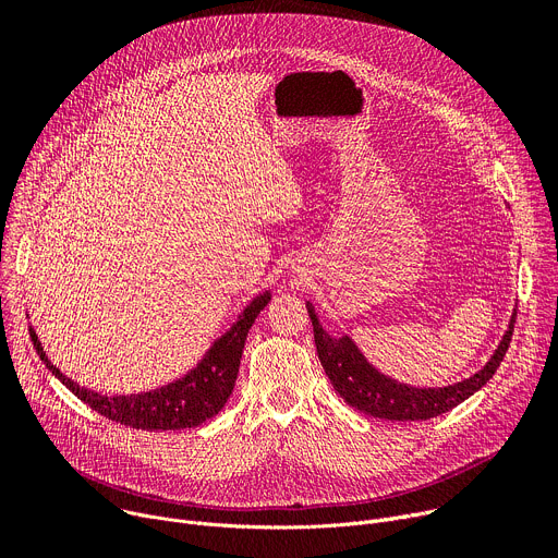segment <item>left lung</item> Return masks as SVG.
Returning <instances> with one entry per match:
<instances>
[{
  "label": "left lung",
  "instance_id": "obj_1",
  "mask_svg": "<svg viewBox=\"0 0 558 558\" xmlns=\"http://www.w3.org/2000/svg\"><path fill=\"white\" fill-rule=\"evenodd\" d=\"M307 312L314 325L316 352L333 390H337L352 408H356V411L390 422H420L437 417L451 411V408H456L464 399H469L473 392H477L496 375V369L511 343L515 323L513 314L498 350L487 361V365L473 377L444 388H413L381 375L379 369H375L365 361V356L359 352L350 337L331 339L318 323L312 303H307Z\"/></svg>",
  "mask_w": 558,
  "mask_h": 558
}]
</instances>
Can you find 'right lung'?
Listing matches in <instances>:
<instances>
[{"mask_svg":"<svg viewBox=\"0 0 558 558\" xmlns=\"http://www.w3.org/2000/svg\"><path fill=\"white\" fill-rule=\"evenodd\" d=\"M269 301V291L255 295L246 305V310L240 314L238 323L225 333V337L213 343V348L206 352V356L195 369H191L189 375L174 384L141 395L107 397L73 384L47 359V352L43 350V343L37 341V333L33 331V327L28 331L35 352L40 354L47 367L73 395L85 401L92 411L130 428L181 430L199 426L202 422L210 420L225 408L227 399L235 388L246 333L255 323L257 314L267 307Z\"/></svg>","mask_w":558,"mask_h":558,"instance_id":"add662e5","label":"right lung"}]
</instances>
